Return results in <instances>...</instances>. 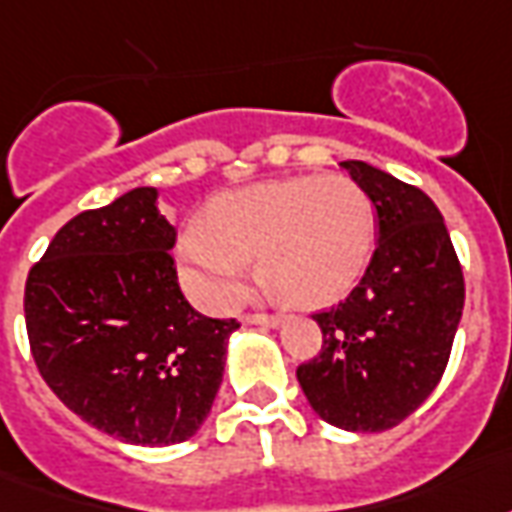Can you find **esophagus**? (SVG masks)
Returning <instances> with one entry per match:
<instances>
[{
  "label": "esophagus",
  "instance_id": "34e87169",
  "mask_svg": "<svg viewBox=\"0 0 512 512\" xmlns=\"http://www.w3.org/2000/svg\"><path fill=\"white\" fill-rule=\"evenodd\" d=\"M245 322L261 324V327H278V324H283V313H248Z\"/></svg>",
  "mask_w": 512,
  "mask_h": 512
}]
</instances>
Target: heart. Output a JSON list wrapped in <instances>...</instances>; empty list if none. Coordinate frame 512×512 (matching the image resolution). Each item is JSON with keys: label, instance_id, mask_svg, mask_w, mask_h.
<instances>
[{"label": "heart", "instance_id": "b5f03b06", "mask_svg": "<svg viewBox=\"0 0 512 512\" xmlns=\"http://www.w3.org/2000/svg\"><path fill=\"white\" fill-rule=\"evenodd\" d=\"M374 242V201L357 182L305 174L212 199L204 226L179 240V272L196 300L231 308L248 292L259 256L264 281L286 300L324 305L357 283Z\"/></svg>", "mask_w": 512, "mask_h": 512}]
</instances>
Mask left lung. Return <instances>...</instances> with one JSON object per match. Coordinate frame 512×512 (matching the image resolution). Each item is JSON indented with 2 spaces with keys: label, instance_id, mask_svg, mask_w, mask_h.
I'll use <instances>...</instances> for the list:
<instances>
[{
  "label": "left lung",
  "instance_id": "8db88e82",
  "mask_svg": "<svg viewBox=\"0 0 512 512\" xmlns=\"http://www.w3.org/2000/svg\"><path fill=\"white\" fill-rule=\"evenodd\" d=\"M341 166L374 201L379 245L352 294L313 313L322 352L297 368V379L324 423L376 434L406 420L445 374L464 272L423 190L363 160Z\"/></svg>",
  "mask_w": 512,
  "mask_h": 512
}]
</instances>
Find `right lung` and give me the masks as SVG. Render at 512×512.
Returning <instances> with one entry per match:
<instances>
[{
	"mask_svg": "<svg viewBox=\"0 0 512 512\" xmlns=\"http://www.w3.org/2000/svg\"><path fill=\"white\" fill-rule=\"evenodd\" d=\"M174 237L158 190L133 188L67 220L26 278L40 376L70 412L128 445H177L199 431L240 327L185 300Z\"/></svg>",
	"mask_w": 512,
	"mask_h": 512,
	"instance_id": "1",
	"label": "right lung"
}]
</instances>
